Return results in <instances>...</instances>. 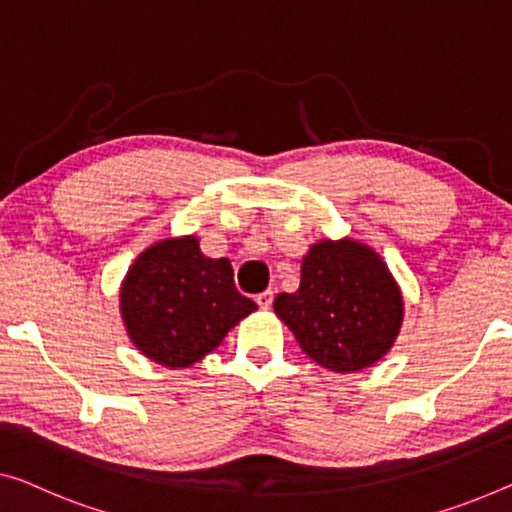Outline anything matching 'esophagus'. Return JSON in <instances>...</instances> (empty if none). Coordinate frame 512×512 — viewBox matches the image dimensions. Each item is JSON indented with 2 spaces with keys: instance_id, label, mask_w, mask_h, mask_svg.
I'll return each instance as SVG.
<instances>
[{
  "instance_id": "1",
  "label": "esophagus",
  "mask_w": 512,
  "mask_h": 512,
  "mask_svg": "<svg viewBox=\"0 0 512 512\" xmlns=\"http://www.w3.org/2000/svg\"><path fill=\"white\" fill-rule=\"evenodd\" d=\"M255 301H257V305H259V308H262V310H269L271 303H273V292H271V289H266V292L257 294Z\"/></svg>"
}]
</instances>
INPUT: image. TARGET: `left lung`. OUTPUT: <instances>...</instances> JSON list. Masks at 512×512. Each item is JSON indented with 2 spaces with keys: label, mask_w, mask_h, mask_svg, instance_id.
<instances>
[{
  "label": "left lung",
  "mask_w": 512,
  "mask_h": 512,
  "mask_svg": "<svg viewBox=\"0 0 512 512\" xmlns=\"http://www.w3.org/2000/svg\"><path fill=\"white\" fill-rule=\"evenodd\" d=\"M273 310L312 361L331 372H358L393 347L404 301L370 246L324 239L303 257L299 289L278 294Z\"/></svg>",
  "instance_id": "1"
}]
</instances>
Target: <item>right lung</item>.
<instances>
[{
    "mask_svg": "<svg viewBox=\"0 0 512 512\" xmlns=\"http://www.w3.org/2000/svg\"><path fill=\"white\" fill-rule=\"evenodd\" d=\"M121 317L133 345L165 368H188L257 310L236 292L230 259L202 255L197 236L163 239L121 282Z\"/></svg>",
    "mask_w": 512,
    "mask_h": 512,
    "instance_id": "obj_1",
    "label": "right lung"
}]
</instances>
